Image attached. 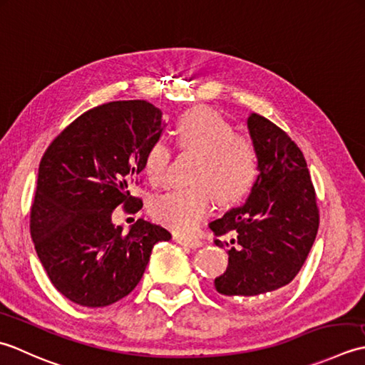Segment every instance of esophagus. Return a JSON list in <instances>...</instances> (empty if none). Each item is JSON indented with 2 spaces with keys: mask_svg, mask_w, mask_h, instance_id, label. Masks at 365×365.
<instances>
[{
  "mask_svg": "<svg viewBox=\"0 0 365 365\" xmlns=\"http://www.w3.org/2000/svg\"><path fill=\"white\" fill-rule=\"evenodd\" d=\"M175 241L181 245H187V247H192V249H198L203 245V241L197 240V237H187V236H176Z\"/></svg>",
  "mask_w": 365,
  "mask_h": 365,
  "instance_id": "34e87169",
  "label": "esophagus"
}]
</instances>
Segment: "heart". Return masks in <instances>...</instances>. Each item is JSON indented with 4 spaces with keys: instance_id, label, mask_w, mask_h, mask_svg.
<instances>
[{
    "instance_id": "heart-1",
    "label": "heart",
    "mask_w": 365,
    "mask_h": 365,
    "mask_svg": "<svg viewBox=\"0 0 365 365\" xmlns=\"http://www.w3.org/2000/svg\"><path fill=\"white\" fill-rule=\"evenodd\" d=\"M175 135L184 151L198 154L187 189L170 190L151 203L153 217L176 233L189 235L210 215L214 200L233 205L247 195L258 173L254 145L236 135L233 125L210 108H193L180 116ZM168 145L155 140L143 158V172L153 184L162 182L170 162Z\"/></svg>"
}]
</instances>
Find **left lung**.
I'll use <instances>...</instances> for the list:
<instances>
[{
	"mask_svg": "<svg viewBox=\"0 0 365 365\" xmlns=\"http://www.w3.org/2000/svg\"><path fill=\"white\" fill-rule=\"evenodd\" d=\"M258 176L245 203L214 220L215 240L228 247V266L215 277L220 294L235 299L266 296L288 285L306 262L318 232L319 214L307 162L287 132L250 113Z\"/></svg>",
	"mask_w": 365,
	"mask_h": 365,
	"instance_id": "8db88e82",
	"label": "left lung"
}]
</instances>
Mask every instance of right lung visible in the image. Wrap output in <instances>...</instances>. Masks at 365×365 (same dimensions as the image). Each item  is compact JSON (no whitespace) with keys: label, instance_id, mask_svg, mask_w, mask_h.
<instances>
[{"label":"right lung","instance_id":"right-lung-1","mask_svg":"<svg viewBox=\"0 0 365 365\" xmlns=\"http://www.w3.org/2000/svg\"><path fill=\"white\" fill-rule=\"evenodd\" d=\"M163 130L162 111L146 101L88 110L51 141L39 163L31 237L51 284L83 307H106L143 277L155 242L168 230L138 219L123 233L115 207L141 210L130 187L145 153Z\"/></svg>","mask_w":365,"mask_h":365}]
</instances>
